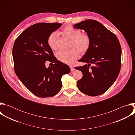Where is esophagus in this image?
Here are the masks:
<instances>
[{"label":"esophagus","mask_w":135,"mask_h":135,"mask_svg":"<svg viewBox=\"0 0 135 135\" xmlns=\"http://www.w3.org/2000/svg\"><path fill=\"white\" fill-rule=\"evenodd\" d=\"M70 70H71V71H73L75 70V68H74V67L73 66H70Z\"/></svg>","instance_id":"obj_1"}]
</instances>
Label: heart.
I'll return each mask as SVG.
<instances>
[{
	"label": "heart",
	"instance_id": "1",
	"mask_svg": "<svg viewBox=\"0 0 135 135\" xmlns=\"http://www.w3.org/2000/svg\"><path fill=\"white\" fill-rule=\"evenodd\" d=\"M62 32L66 37L71 40L70 47L73 48L67 51L58 52L56 54V57L59 61L69 64L78 57V52L84 54L88 51L91 44L90 37L88 34L82 33L80 29L70 26L65 27ZM57 37V33L54 32L47 38V45L52 50L56 49Z\"/></svg>",
	"mask_w": 135,
	"mask_h": 135
}]
</instances>
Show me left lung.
<instances>
[{"label":"left lung","instance_id":"left-lung-1","mask_svg":"<svg viewBox=\"0 0 135 135\" xmlns=\"http://www.w3.org/2000/svg\"><path fill=\"white\" fill-rule=\"evenodd\" d=\"M74 28L84 30L91 40L89 49L79 60L88 65L75 68L83 75L77 85L86 95H100L112 85L119 74L122 53L120 42L116 35L97 21L86 20L74 25Z\"/></svg>","mask_w":135,"mask_h":135}]
</instances>
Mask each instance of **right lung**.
I'll use <instances>...</instances> for the list:
<instances>
[{
    "label": "right lung",
    "mask_w": 135,
    "mask_h": 135,
    "mask_svg": "<svg viewBox=\"0 0 135 135\" xmlns=\"http://www.w3.org/2000/svg\"><path fill=\"white\" fill-rule=\"evenodd\" d=\"M62 23H38L23 31L15 41L12 55L14 70L23 85L38 97H53L61 89L62 76L69 67L57 60L47 43L49 36ZM49 61L53 66L46 68Z\"/></svg>",
    "instance_id": "right-lung-1"
}]
</instances>
